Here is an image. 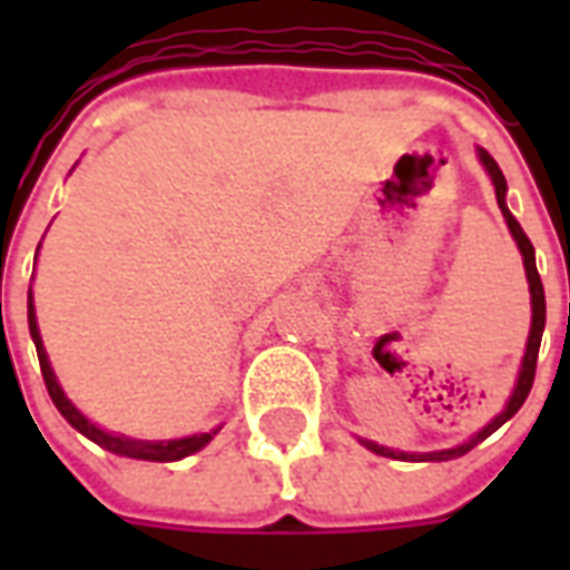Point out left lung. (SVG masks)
Here are the masks:
<instances>
[{"mask_svg":"<svg viewBox=\"0 0 570 570\" xmlns=\"http://www.w3.org/2000/svg\"><path fill=\"white\" fill-rule=\"evenodd\" d=\"M479 161L482 167L489 170L491 183H494V195H498V207H501L503 219H507V228H510V235H513L515 247L522 253V262H525V274H528V289H531V333H528V345H525V357H522V370H519V379H515V387L510 400H507V406H503L501 415H494V419L485 424L482 430H476L473 436L461 445H454V449H442V452H394V449H387V445H375L370 440H360L370 452L384 454V458H400V461H449V458H461L466 454L476 442H482L485 436H491L494 430L501 428L503 421H510L522 409V403L528 400V391H531V384H534V370H538V351H540V335H543V326H547V298H543V284H540V274L538 265H534V247H531V240L522 232V225L515 223V216L507 210V179H503L501 167L498 161L491 158L489 151L479 149Z\"/></svg>","mask_w":570,"mask_h":570,"instance_id":"1","label":"left lung"}]
</instances>
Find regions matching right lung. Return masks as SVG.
<instances>
[{
	"mask_svg": "<svg viewBox=\"0 0 570 570\" xmlns=\"http://www.w3.org/2000/svg\"><path fill=\"white\" fill-rule=\"evenodd\" d=\"M27 321H30V335L32 342H36V354H39V366H42V379L45 387H48V394L55 400L57 412L63 415V419L72 424V428L79 430L81 436H88L97 445H104L106 452L112 454H125V458H137V461H179V458H188V454H195L198 449H204L207 442L219 433V428L210 430V433H195V436H183V440H128V436H116V433H106L100 430L94 421H88L81 415L79 409L72 406L63 394V387L57 384V375L51 370V363H48V354H45L42 347V335H39V323H36V305H32V289L30 298H27Z\"/></svg>",
	"mask_w": 570,
	"mask_h": 570,
	"instance_id": "add662e5",
	"label": "right lung"
}]
</instances>
